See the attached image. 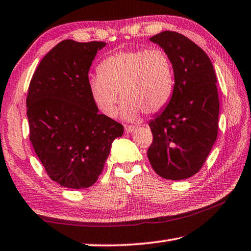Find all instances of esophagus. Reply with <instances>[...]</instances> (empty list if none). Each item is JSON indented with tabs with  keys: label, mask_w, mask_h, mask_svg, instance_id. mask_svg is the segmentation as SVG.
I'll return each instance as SVG.
<instances>
[{
	"label": "esophagus",
	"mask_w": 251,
	"mask_h": 251,
	"mask_svg": "<svg viewBox=\"0 0 251 251\" xmlns=\"http://www.w3.org/2000/svg\"><path fill=\"white\" fill-rule=\"evenodd\" d=\"M135 128H136L135 126H126L125 127V131H126L127 134H130V133H133V131L135 130Z\"/></svg>",
	"instance_id": "esophagus-1"
}]
</instances>
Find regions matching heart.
Instances as JSON below:
<instances>
[{
    "label": "heart",
    "mask_w": 251,
    "mask_h": 251,
    "mask_svg": "<svg viewBox=\"0 0 251 251\" xmlns=\"http://www.w3.org/2000/svg\"><path fill=\"white\" fill-rule=\"evenodd\" d=\"M99 71L100 74L88 79V88L105 116H115L121 95L124 100L122 116L129 122L138 120L141 113H158L173 95V64L161 49L116 52L100 63Z\"/></svg>",
    "instance_id": "b5f03b06"
}]
</instances>
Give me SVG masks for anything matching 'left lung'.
I'll return each mask as SVG.
<instances>
[{
  "label": "left lung",
  "mask_w": 251,
  "mask_h": 251,
  "mask_svg": "<svg viewBox=\"0 0 251 251\" xmlns=\"http://www.w3.org/2000/svg\"><path fill=\"white\" fill-rule=\"evenodd\" d=\"M150 40L168 54L175 85L166 107L150 122L147 157L157 175L186 179L201 171L217 138V78L207 54L186 36L165 31Z\"/></svg>",
  "instance_id": "left-lung-1"
}]
</instances>
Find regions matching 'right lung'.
Returning a JSON list of instances; mask_svg holds the SVG:
<instances>
[{
	"mask_svg": "<svg viewBox=\"0 0 251 251\" xmlns=\"http://www.w3.org/2000/svg\"><path fill=\"white\" fill-rule=\"evenodd\" d=\"M104 42L65 40L40 62L29 83V141L53 181L71 189L94 185L124 127L99 113L88 71Z\"/></svg>",
	"mask_w": 251,
	"mask_h": 251,
	"instance_id": "add662e5",
	"label": "right lung"
}]
</instances>
